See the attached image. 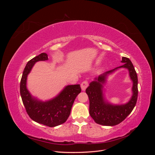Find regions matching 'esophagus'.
Masks as SVG:
<instances>
[{"instance_id":"34e87169","label":"esophagus","mask_w":155,"mask_h":155,"mask_svg":"<svg viewBox=\"0 0 155 155\" xmlns=\"http://www.w3.org/2000/svg\"><path fill=\"white\" fill-rule=\"evenodd\" d=\"M88 83L87 81L82 82L81 84V87L82 91H85L86 88L88 87Z\"/></svg>"}]
</instances>
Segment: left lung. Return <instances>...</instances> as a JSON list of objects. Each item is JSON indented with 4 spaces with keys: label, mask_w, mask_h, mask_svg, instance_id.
Listing matches in <instances>:
<instances>
[{
    "label": "left lung",
    "mask_w": 155,
    "mask_h": 155,
    "mask_svg": "<svg viewBox=\"0 0 155 155\" xmlns=\"http://www.w3.org/2000/svg\"><path fill=\"white\" fill-rule=\"evenodd\" d=\"M124 64L103 74L92 81L86 89L89 98V114L97 124L105 126H114L123 121L136 105L138 98V76L133 64L127 58H122L121 61ZM121 68H127L134 85L133 96L125 104L112 105L106 101L102 93V85L108 74Z\"/></svg>",
    "instance_id": "1"
}]
</instances>
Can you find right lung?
I'll return each instance as SVG.
<instances>
[{"label": "right lung", "instance_id": "right-lung-1", "mask_svg": "<svg viewBox=\"0 0 155 155\" xmlns=\"http://www.w3.org/2000/svg\"><path fill=\"white\" fill-rule=\"evenodd\" d=\"M48 59V55L42 53L27 63L21 78L20 93L23 104L30 118L37 123L53 127L67 120L74 101L81 89L79 85H68L57 96L46 101L33 97L26 87L28 75L36 62Z\"/></svg>", "mask_w": 155, "mask_h": 155}]
</instances>
